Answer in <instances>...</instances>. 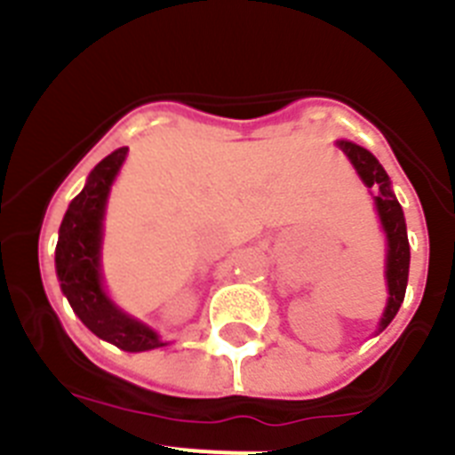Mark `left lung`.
<instances>
[{
	"label": "left lung",
	"instance_id": "8db88e82",
	"mask_svg": "<svg viewBox=\"0 0 455 455\" xmlns=\"http://www.w3.org/2000/svg\"><path fill=\"white\" fill-rule=\"evenodd\" d=\"M337 146L347 152L351 164L355 166L357 175L363 178V182L369 188L376 187V209L383 223V230L387 235V287H389V299L385 315L378 325V332H383L392 319L399 312L401 303L405 299V287H408V268H410V243H408V232H405V219L403 209H401L399 200L389 188V178L385 168L378 164L376 156L364 148L355 146L351 140H339Z\"/></svg>",
	"mask_w": 455,
	"mask_h": 455
}]
</instances>
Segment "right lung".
<instances>
[{
    "instance_id": "obj_1",
    "label": "right lung",
    "mask_w": 455,
    "mask_h": 455,
    "mask_svg": "<svg viewBox=\"0 0 455 455\" xmlns=\"http://www.w3.org/2000/svg\"><path fill=\"white\" fill-rule=\"evenodd\" d=\"M124 155L127 148H118L104 156L88 175L84 191L68 207L56 243V273L66 299L88 331L123 351L139 353L164 347V341L148 325L120 312L107 299L100 283L104 203L116 172L123 166Z\"/></svg>"
}]
</instances>
